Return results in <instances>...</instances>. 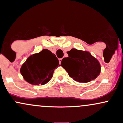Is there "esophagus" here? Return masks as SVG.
<instances>
[{"mask_svg":"<svg viewBox=\"0 0 123 123\" xmlns=\"http://www.w3.org/2000/svg\"><path fill=\"white\" fill-rule=\"evenodd\" d=\"M62 60V58H60V59H59V61H60V63H61V62Z\"/></svg>","mask_w":123,"mask_h":123,"instance_id":"1","label":"esophagus"}]
</instances>
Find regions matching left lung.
Masks as SVG:
<instances>
[{
  "label": "left lung",
  "instance_id": "left-lung-1",
  "mask_svg": "<svg viewBox=\"0 0 123 123\" xmlns=\"http://www.w3.org/2000/svg\"><path fill=\"white\" fill-rule=\"evenodd\" d=\"M61 66L73 79L80 83H88L95 79L101 72V65L88 51L72 49L67 52Z\"/></svg>",
  "mask_w": 123,
  "mask_h": 123
}]
</instances>
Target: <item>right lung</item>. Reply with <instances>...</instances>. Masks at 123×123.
<instances>
[{"label":"right lung","mask_w":123,"mask_h":123,"mask_svg":"<svg viewBox=\"0 0 123 123\" xmlns=\"http://www.w3.org/2000/svg\"><path fill=\"white\" fill-rule=\"evenodd\" d=\"M59 61L54 54L47 49L33 54L22 64L20 72L24 79L32 85H44L53 77Z\"/></svg>","instance_id":"1"}]
</instances>
